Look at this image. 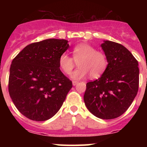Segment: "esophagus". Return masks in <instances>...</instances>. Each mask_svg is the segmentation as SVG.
Segmentation results:
<instances>
[{
  "label": "esophagus",
  "mask_w": 147,
  "mask_h": 147,
  "mask_svg": "<svg viewBox=\"0 0 147 147\" xmlns=\"http://www.w3.org/2000/svg\"><path fill=\"white\" fill-rule=\"evenodd\" d=\"M78 81H75V80H73V81H72V84H73L74 86L76 85V84H78Z\"/></svg>",
  "instance_id": "1"
}]
</instances>
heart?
Segmentation results:
<instances>
[{"label": "heart", "instance_id": "1", "mask_svg": "<svg viewBox=\"0 0 147 147\" xmlns=\"http://www.w3.org/2000/svg\"><path fill=\"white\" fill-rule=\"evenodd\" d=\"M72 57L63 53L59 57V65L65 74H69L78 63L79 67L71 73L73 79H82L89 74L90 78H97L106 70L108 59L102 51L97 50L93 46L81 43L73 47Z\"/></svg>", "mask_w": 147, "mask_h": 147}]
</instances>
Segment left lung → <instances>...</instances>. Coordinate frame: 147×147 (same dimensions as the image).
Segmentation results:
<instances>
[{"label":"left lung","instance_id":"obj_1","mask_svg":"<svg viewBox=\"0 0 147 147\" xmlns=\"http://www.w3.org/2000/svg\"><path fill=\"white\" fill-rule=\"evenodd\" d=\"M101 46L107 67L98 80L87 83L84 102L95 117L112 119L123 115L135 98L139 69L137 60L122 45L106 40Z\"/></svg>","mask_w":147,"mask_h":147}]
</instances>
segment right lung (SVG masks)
Instances as JSON below:
<instances>
[{
    "label": "right lung",
    "mask_w": 147,
    "mask_h": 147,
    "mask_svg": "<svg viewBox=\"0 0 147 147\" xmlns=\"http://www.w3.org/2000/svg\"><path fill=\"white\" fill-rule=\"evenodd\" d=\"M64 39H47L26 46L12 61L8 92L18 110L41 121L59 111L72 82L61 72L59 57L69 47Z\"/></svg>",
    "instance_id": "add662e5"
}]
</instances>
